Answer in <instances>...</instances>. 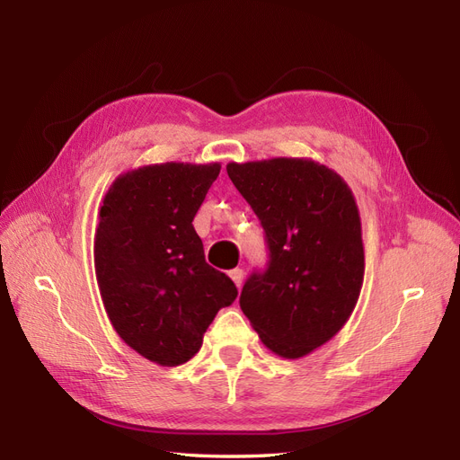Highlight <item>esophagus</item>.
<instances>
[{
	"mask_svg": "<svg viewBox=\"0 0 460 460\" xmlns=\"http://www.w3.org/2000/svg\"><path fill=\"white\" fill-rule=\"evenodd\" d=\"M230 278H232V282L235 284V288H238V289L243 286V270L242 269L230 270Z\"/></svg>",
	"mask_w": 460,
	"mask_h": 460,
	"instance_id": "esophagus-1",
	"label": "esophagus"
}]
</instances>
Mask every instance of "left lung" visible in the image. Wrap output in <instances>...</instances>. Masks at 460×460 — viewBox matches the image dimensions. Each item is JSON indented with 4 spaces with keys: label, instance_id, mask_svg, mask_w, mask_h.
I'll return each instance as SVG.
<instances>
[{
    "label": "left lung",
    "instance_id": "1",
    "mask_svg": "<svg viewBox=\"0 0 460 460\" xmlns=\"http://www.w3.org/2000/svg\"><path fill=\"white\" fill-rule=\"evenodd\" d=\"M226 172L270 249L269 270L245 282L240 307L272 353L301 358L345 326L363 288L353 191L336 171L307 157L232 161Z\"/></svg>",
    "mask_w": 460,
    "mask_h": 460
}]
</instances>
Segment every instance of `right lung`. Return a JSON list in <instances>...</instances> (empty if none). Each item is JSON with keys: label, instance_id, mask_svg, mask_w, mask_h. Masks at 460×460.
Returning a JSON list of instances; mask_svg holds the SVG:
<instances>
[{"label": "right lung", "instance_id": "add662e5", "mask_svg": "<svg viewBox=\"0 0 460 460\" xmlns=\"http://www.w3.org/2000/svg\"><path fill=\"white\" fill-rule=\"evenodd\" d=\"M218 172L220 163L144 164L119 174L100 205L93 264L105 313L124 343L161 367L196 355L238 296L205 262L191 225Z\"/></svg>", "mask_w": 460, "mask_h": 460}]
</instances>
